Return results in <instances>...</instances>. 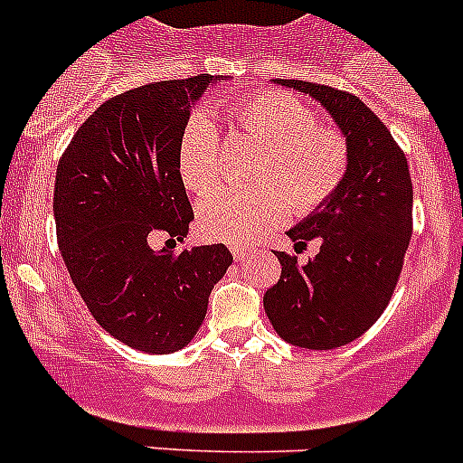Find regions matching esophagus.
Masks as SVG:
<instances>
[{
  "label": "esophagus",
  "mask_w": 463,
  "mask_h": 463,
  "mask_svg": "<svg viewBox=\"0 0 463 463\" xmlns=\"http://www.w3.org/2000/svg\"><path fill=\"white\" fill-rule=\"evenodd\" d=\"M232 255H234L236 261H243L245 257L250 255V250H248V248H243V245H234V248H232Z\"/></svg>",
  "instance_id": "obj_1"
}]
</instances>
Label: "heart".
Instances as JSON below:
<instances>
[{"label":"heart","instance_id":"b5f03b06","mask_svg":"<svg viewBox=\"0 0 463 463\" xmlns=\"http://www.w3.org/2000/svg\"><path fill=\"white\" fill-rule=\"evenodd\" d=\"M241 132L264 143L252 187H215L196 206L199 234L215 243L250 245L297 213L325 206L350 169V146L336 127L317 125L315 110L289 92L267 90L232 106ZM185 187L206 192L222 171V141L215 122L196 110L175 148Z\"/></svg>","mask_w":463,"mask_h":463}]
</instances>
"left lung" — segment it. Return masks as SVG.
Wrapping results in <instances>:
<instances>
[{
    "instance_id": "left-lung-1",
    "label": "left lung",
    "mask_w": 463,
    "mask_h": 463,
    "mask_svg": "<svg viewBox=\"0 0 463 463\" xmlns=\"http://www.w3.org/2000/svg\"><path fill=\"white\" fill-rule=\"evenodd\" d=\"M320 101L350 146V169L325 206L288 232L294 248L320 241L308 264L276 252L280 280L264 294L278 336L334 350L375 325L399 282L412 234V183L403 150L359 97L308 80L276 79Z\"/></svg>"
}]
</instances>
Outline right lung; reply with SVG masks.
Listing matches in <instances>:
<instances>
[{"mask_svg": "<svg viewBox=\"0 0 463 463\" xmlns=\"http://www.w3.org/2000/svg\"><path fill=\"white\" fill-rule=\"evenodd\" d=\"M222 76L199 73L110 97L79 127L55 175L57 243L85 306L110 336L148 354L194 338L213 285L234 261L227 245L155 250L194 220L175 165L190 109Z\"/></svg>", "mask_w": 463, "mask_h": 463, "instance_id": "obj_1", "label": "right lung"}]
</instances>
